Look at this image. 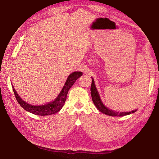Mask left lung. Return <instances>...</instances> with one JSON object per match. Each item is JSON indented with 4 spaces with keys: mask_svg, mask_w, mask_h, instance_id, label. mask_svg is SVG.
Returning a JSON list of instances; mask_svg holds the SVG:
<instances>
[{
    "mask_svg": "<svg viewBox=\"0 0 159 159\" xmlns=\"http://www.w3.org/2000/svg\"><path fill=\"white\" fill-rule=\"evenodd\" d=\"M92 85H91V95H92V98L93 100V104H95L96 108L98 109L101 113H102L107 116H117V117H122L124 116H128V115H130L131 113H133L137 111L136 110L129 111V112H116V111H114L113 110L110 109L109 108L107 107L103 102H102V100L100 98V94L98 92L97 88L96 87L95 83H94L93 79L92 77Z\"/></svg>",
    "mask_w": 159,
    "mask_h": 159,
    "instance_id": "1",
    "label": "left lung"
}]
</instances>
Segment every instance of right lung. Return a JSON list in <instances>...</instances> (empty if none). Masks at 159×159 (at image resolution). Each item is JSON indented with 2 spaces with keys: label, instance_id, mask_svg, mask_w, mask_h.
I'll return each instance as SVG.
<instances>
[{
  "label": "right lung",
  "instance_id": "right-lung-1",
  "mask_svg": "<svg viewBox=\"0 0 159 159\" xmlns=\"http://www.w3.org/2000/svg\"><path fill=\"white\" fill-rule=\"evenodd\" d=\"M83 75L82 72H74L71 73L67 77L66 81L64 84L63 88L61 91V92L56 98L52 100V102H48L46 104H43V105H32L25 101H24L20 96L16 92V89L12 85V88L14 92L16 98L18 101L19 104L24 109L28 111L29 113H33L37 116H48V115L55 114L62 109L64 104L66 100L67 94L70 89L71 88L74 83L76 82V80L79 79L80 76Z\"/></svg>",
  "mask_w": 159,
  "mask_h": 159
}]
</instances>
